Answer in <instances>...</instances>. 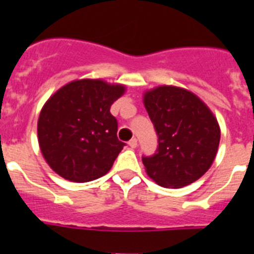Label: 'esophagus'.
<instances>
[{
    "mask_svg": "<svg viewBox=\"0 0 254 254\" xmlns=\"http://www.w3.org/2000/svg\"><path fill=\"white\" fill-rule=\"evenodd\" d=\"M128 145L132 147V149H134V147L137 146V138H136V137L131 138V140H129V142H128Z\"/></svg>",
    "mask_w": 254,
    "mask_h": 254,
    "instance_id": "obj_1",
    "label": "esophagus"
}]
</instances>
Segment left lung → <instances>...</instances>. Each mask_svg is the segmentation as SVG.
Instances as JSON below:
<instances>
[{"instance_id": "left-lung-1", "label": "left lung", "mask_w": 254, "mask_h": 254, "mask_svg": "<svg viewBox=\"0 0 254 254\" xmlns=\"http://www.w3.org/2000/svg\"><path fill=\"white\" fill-rule=\"evenodd\" d=\"M143 104L159 142L154 155L142 156L150 178L165 188H181L201 178L219 147L214 114L193 93L176 86L147 91Z\"/></svg>"}]
</instances>
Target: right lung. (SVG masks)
I'll return each mask as SVG.
<instances>
[{
    "label": "right lung",
    "mask_w": 254,
    "mask_h": 254,
    "mask_svg": "<svg viewBox=\"0 0 254 254\" xmlns=\"http://www.w3.org/2000/svg\"><path fill=\"white\" fill-rule=\"evenodd\" d=\"M123 85L76 80L61 87L44 104L38 120V141L49 167L71 182H90L107 174L126 143L111 107Z\"/></svg>",
    "instance_id": "1"
}]
</instances>
